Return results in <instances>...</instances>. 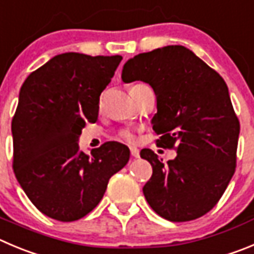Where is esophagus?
I'll list each match as a JSON object with an SVG mask.
<instances>
[{
	"mask_svg": "<svg viewBox=\"0 0 254 254\" xmlns=\"http://www.w3.org/2000/svg\"><path fill=\"white\" fill-rule=\"evenodd\" d=\"M130 153H131V156H134V158H139V156H140L139 149L135 148V146H131V148H130Z\"/></svg>",
	"mask_w": 254,
	"mask_h": 254,
	"instance_id": "1",
	"label": "esophagus"
}]
</instances>
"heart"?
<instances>
[{"mask_svg": "<svg viewBox=\"0 0 254 254\" xmlns=\"http://www.w3.org/2000/svg\"><path fill=\"white\" fill-rule=\"evenodd\" d=\"M122 138L124 139V140L129 141V143H134L136 136H135V134L131 130H124V131L122 132Z\"/></svg>", "mask_w": 254, "mask_h": 254, "instance_id": "b5f03b06", "label": "heart"}]
</instances>
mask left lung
<instances>
[{"mask_svg": "<svg viewBox=\"0 0 254 254\" xmlns=\"http://www.w3.org/2000/svg\"><path fill=\"white\" fill-rule=\"evenodd\" d=\"M124 82L143 81L154 90L158 145L177 156L163 163L150 149L140 156L153 167L143 188L146 202L170 222H188L209 212L236 169L239 122L228 86L217 71L181 45L134 56L125 63Z\"/></svg>", "mask_w": 254, "mask_h": 254, "instance_id": "left-lung-1", "label": "left lung"}]
</instances>
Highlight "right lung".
<instances>
[{
  "instance_id": "right-lung-1",
  "label": "right lung",
  "mask_w": 254,
  "mask_h": 254,
  "mask_svg": "<svg viewBox=\"0 0 254 254\" xmlns=\"http://www.w3.org/2000/svg\"><path fill=\"white\" fill-rule=\"evenodd\" d=\"M123 58L79 52L56 55L22 84L12 119L13 172L41 213L60 222L85 217L100 203L109 179L127 165V146L108 141L80 150L86 122Z\"/></svg>"
}]
</instances>
